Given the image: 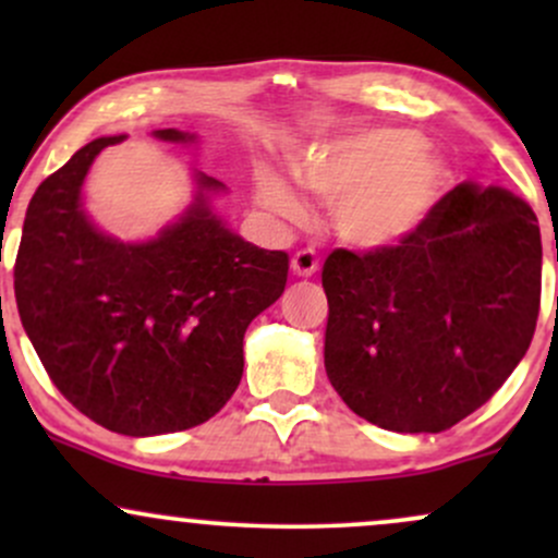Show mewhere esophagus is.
I'll list each match as a JSON object with an SVG mask.
<instances>
[{"mask_svg": "<svg viewBox=\"0 0 558 558\" xmlns=\"http://www.w3.org/2000/svg\"><path fill=\"white\" fill-rule=\"evenodd\" d=\"M319 262L315 257V252H296L291 259V270L296 278H312L317 272Z\"/></svg>", "mask_w": 558, "mask_h": 558, "instance_id": "esophagus-1", "label": "esophagus"}]
</instances>
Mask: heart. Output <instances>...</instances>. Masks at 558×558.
I'll list each match as a JSON object with an SVG mask.
<instances>
[{
	"instance_id": "obj_1",
	"label": "heart",
	"mask_w": 558,
	"mask_h": 558,
	"mask_svg": "<svg viewBox=\"0 0 558 558\" xmlns=\"http://www.w3.org/2000/svg\"><path fill=\"white\" fill-rule=\"evenodd\" d=\"M422 146L425 138L407 128H373L301 149L293 175L310 194L332 204L330 226L343 246L388 252L417 235L451 189L446 159ZM257 198L280 220L306 217L301 196L270 168L257 172Z\"/></svg>"
}]
</instances>
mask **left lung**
Returning a JSON list of instances; mask_svg holds the SVG:
<instances>
[{
    "label": "left lung",
    "instance_id": "8db88e82",
    "mask_svg": "<svg viewBox=\"0 0 558 558\" xmlns=\"http://www.w3.org/2000/svg\"><path fill=\"white\" fill-rule=\"evenodd\" d=\"M543 246L527 202L459 183L427 226L375 254L336 248L325 373L383 430L440 433L504 386L533 341Z\"/></svg>",
    "mask_w": 558,
    "mask_h": 558
}]
</instances>
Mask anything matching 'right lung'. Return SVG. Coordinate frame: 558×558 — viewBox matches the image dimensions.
Segmentation results:
<instances>
[{
    "label": "right lung",
    "instance_id": "obj_1",
    "mask_svg": "<svg viewBox=\"0 0 558 558\" xmlns=\"http://www.w3.org/2000/svg\"><path fill=\"white\" fill-rule=\"evenodd\" d=\"M165 144H198L162 128ZM99 136L36 189L15 262L25 336L60 393L96 425L146 438L202 425L239 388L248 323L275 304L288 254L243 241L215 213L226 183L191 170L189 207L144 241L101 230L83 202Z\"/></svg>",
    "mask_w": 558,
    "mask_h": 558
}]
</instances>
